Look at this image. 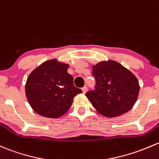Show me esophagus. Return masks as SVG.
Masks as SVG:
<instances>
[{
    "mask_svg": "<svg viewBox=\"0 0 159 159\" xmlns=\"http://www.w3.org/2000/svg\"><path fill=\"white\" fill-rule=\"evenodd\" d=\"M81 90H82V92H83V93H85L87 92V90H88V88H87V87L85 86V87H84V88H81Z\"/></svg>",
    "mask_w": 159,
    "mask_h": 159,
    "instance_id": "1",
    "label": "esophagus"
}]
</instances>
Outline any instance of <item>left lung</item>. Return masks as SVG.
Here are the masks:
<instances>
[{"mask_svg": "<svg viewBox=\"0 0 159 159\" xmlns=\"http://www.w3.org/2000/svg\"><path fill=\"white\" fill-rule=\"evenodd\" d=\"M96 90L86 93L97 111L106 117H116L134 106L139 93V81L131 71L113 60L92 67Z\"/></svg>", "mask_w": 159, "mask_h": 159, "instance_id": "8db88e82", "label": "left lung"}]
</instances>
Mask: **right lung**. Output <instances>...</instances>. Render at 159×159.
<instances>
[{
    "instance_id": "1",
    "label": "right lung",
    "mask_w": 159,
    "mask_h": 159,
    "mask_svg": "<svg viewBox=\"0 0 159 159\" xmlns=\"http://www.w3.org/2000/svg\"><path fill=\"white\" fill-rule=\"evenodd\" d=\"M68 67L52 58L42 63L28 76L25 84L26 99L40 116L53 119L63 116L71 107L74 97L82 93L73 84Z\"/></svg>"
}]
</instances>
